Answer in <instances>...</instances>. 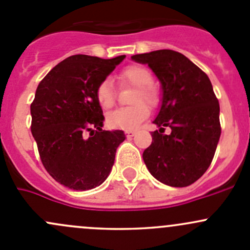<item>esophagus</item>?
Wrapping results in <instances>:
<instances>
[{"mask_svg": "<svg viewBox=\"0 0 250 250\" xmlns=\"http://www.w3.org/2000/svg\"><path fill=\"white\" fill-rule=\"evenodd\" d=\"M125 137H127V138H132L133 135L135 134V132H134V130H125Z\"/></svg>", "mask_w": 250, "mask_h": 250, "instance_id": "1", "label": "esophagus"}]
</instances>
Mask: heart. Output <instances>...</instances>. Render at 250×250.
Returning <instances> with one entry per match:
<instances>
[{"mask_svg":"<svg viewBox=\"0 0 250 250\" xmlns=\"http://www.w3.org/2000/svg\"><path fill=\"white\" fill-rule=\"evenodd\" d=\"M118 82L122 85L137 87L133 95V106L121 107L106 116L107 127L112 129L132 130L135 129L144 120L148 117V107H156L160 102V94L153 83V76L147 67L143 65H129L121 70ZM95 98L103 109H110L116 100L115 88L109 78L103 80L95 89Z\"/></svg>","mask_w":250,"mask_h":250,"instance_id":"1","label":"heart"}]
</instances>
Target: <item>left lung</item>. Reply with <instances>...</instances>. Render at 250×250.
Instances as JSON below:
<instances>
[{"label":"left lung","mask_w":250,"mask_h":250,"mask_svg":"<svg viewBox=\"0 0 250 250\" xmlns=\"http://www.w3.org/2000/svg\"><path fill=\"white\" fill-rule=\"evenodd\" d=\"M147 64L162 83V106L152 132V143L143 158L157 180L185 188L210 166L221 134L220 106L210 80L181 53L161 49L132 57ZM169 126L170 135L164 134Z\"/></svg>","instance_id":"8db88e82"}]
</instances>
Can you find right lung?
I'll list each match as a JSON object with an SVG mask.
<instances>
[{
	"label": "right lung",
	"instance_id": "1",
	"mask_svg": "<svg viewBox=\"0 0 250 250\" xmlns=\"http://www.w3.org/2000/svg\"><path fill=\"white\" fill-rule=\"evenodd\" d=\"M125 55L102 59L71 55L40 82L31 103V133L40 158L54 180L77 191L105 181L111 172L122 130H104L97 85Z\"/></svg>",
	"mask_w": 250,
	"mask_h": 250
}]
</instances>
